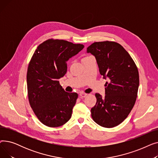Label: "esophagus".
Returning a JSON list of instances; mask_svg holds the SVG:
<instances>
[{
	"label": "esophagus",
	"instance_id": "obj_1",
	"mask_svg": "<svg viewBox=\"0 0 158 158\" xmlns=\"http://www.w3.org/2000/svg\"><path fill=\"white\" fill-rule=\"evenodd\" d=\"M87 95H88L87 94H85V93H83V92H81V93H80V94H79V96H80L81 98H85V97H86Z\"/></svg>",
	"mask_w": 158,
	"mask_h": 158
}]
</instances>
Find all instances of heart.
I'll return each mask as SVG.
<instances>
[{
	"mask_svg": "<svg viewBox=\"0 0 158 158\" xmlns=\"http://www.w3.org/2000/svg\"><path fill=\"white\" fill-rule=\"evenodd\" d=\"M86 57H88V56H86Z\"/></svg>",
	"mask_w": 158,
	"mask_h": 158,
	"instance_id": "heart-1",
	"label": "heart"
}]
</instances>
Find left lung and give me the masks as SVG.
Here are the masks:
<instances>
[{
	"label": "left lung",
	"instance_id": "obj_1",
	"mask_svg": "<svg viewBox=\"0 0 158 158\" xmlns=\"http://www.w3.org/2000/svg\"><path fill=\"white\" fill-rule=\"evenodd\" d=\"M87 52L95 56L100 73L109 78L105 84V97L95 94L97 102L91 109L92 117L102 127L117 126L127 117L136 100L137 66L126 50L115 41L94 42Z\"/></svg>",
	"mask_w": 158,
	"mask_h": 158
}]
</instances>
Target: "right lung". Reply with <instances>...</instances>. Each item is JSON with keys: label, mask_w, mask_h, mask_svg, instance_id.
Here are the masks:
<instances>
[{"label": "right lung", "mask_w": 158, "mask_h": 158, "mask_svg": "<svg viewBox=\"0 0 158 158\" xmlns=\"http://www.w3.org/2000/svg\"><path fill=\"white\" fill-rule=\"evenodd\" d=\"M84 48L82 44L48 39L40 44L29 61L27 72L29 104L44 125L60 127L72 117L78 95L68 93L58 81L67 71L69 58Z\"/></svg>", "instance_id": "right-lung-1"}]
</instances>
